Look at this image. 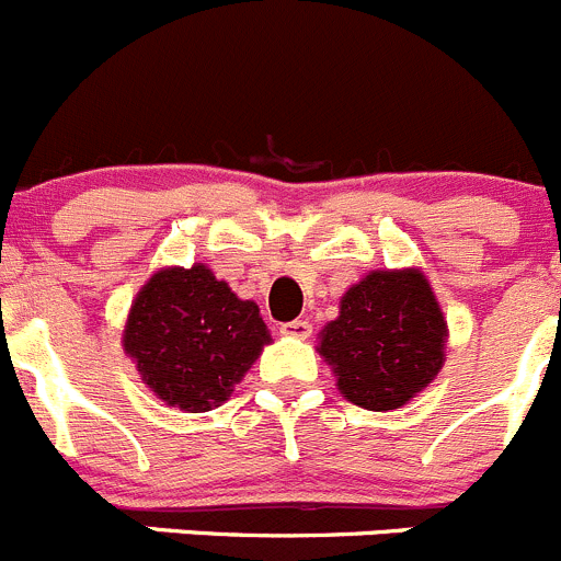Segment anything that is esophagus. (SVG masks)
Listing matches in <instances>:
<instances>
[{
    "label": "esophagus",
    "instance_id": "esophagus-1",
    "mask_svg": "<svg viewBox=\"0 0 561 561\" xmlns=\"http://www.w3.org/2000/svg\"><path fill=\"white\" fill-rule=\"evenodd\" d=\"M279 332L285 334V337L307 340V337H310V334H312V323H310V321H301V318H298V321H287V323H282Z\"/></svg>",
    "mask_w": 561,
    "mask_h": 561
}]
</instances>
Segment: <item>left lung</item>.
I'll return each instance as SVG.
<instances>
[{
  "label": "left lung",
  "instance_id": "left-lung-1",
  "mask_svg": "<svg viewBox=\"0 0 561 561\" xmlns=\"http://www.w3.org/2000/svg\"><path fill=\"white\" fill-rule=\"evenodd\" d=\"M448 321L421 268L370 271L340 296L318 354L343 399L370 412L410 404L446 363Z\"/></svg>",
  "mask_w": 561,
  "mask_h": 561
}]
</instances>
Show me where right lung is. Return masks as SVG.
I'll list each match as a JSON object with an SVG mask.
<instances>
[{
	"label": "right lung",
	"mask_w": 561,
	"mask_h": 561,
	"mask_svg": "<svg viewBox=\"0 0 561 561\" xmlns=\"http://www.w3.org/2000/svg\"><path fill=\"white\" fill-rule=\"evenodd\" d=\"M268 343L260 307L238 298L204 263L151 274L122 332L144 385L182 412L221 407Z\"/></svg>",
	"instance_id": "obj_1"
}]
</instances>
